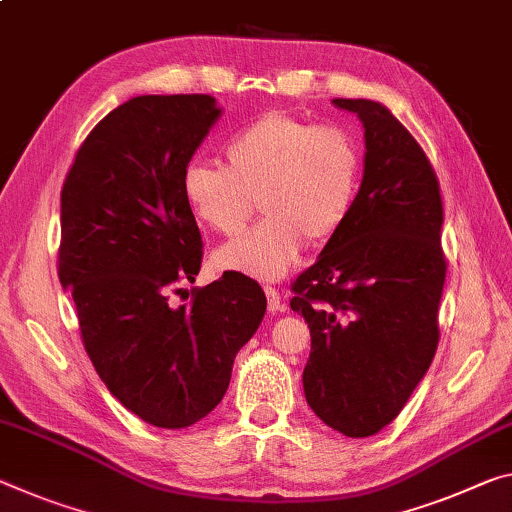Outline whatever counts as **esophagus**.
Instances as JSON below:
<instances>
[{"label":"esophagus","mask_w":512,"mask_h":512,"mask_svg":"<svg viewBox=\"0 0 512 512\" xmlns=\"http://www.w3.org/2000/svg\"><path fill=\"white\" fill-rule=\"evenodd\" d=\"M264 294H266V298H269V312L278 314V312H285V310H287V305L282 303V296H280L278 289L266 285V287H264Z\"/></svg>","instance_id":"esophagus-1"}]
</instances>
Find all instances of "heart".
<instances>
[{"instance_id":"obj_1","label":"heart","mask_w":512,"mask_h":512,"mask_svg":"<svg viewBox=\"0 0 512 512\" xmlns=\"http://www.w3.org/2000/svg\"><path fill=\"white\" fill-rule=\"evenodd\" d=\"M227 166L191 161L182 196L191 214L221 234H237L262 207L264 221L214 253V266L255 280L294 269L307 241H330L351 216L362 182L355 136L287 111H269L225 145Z\"/></svg>"}]
</instances>
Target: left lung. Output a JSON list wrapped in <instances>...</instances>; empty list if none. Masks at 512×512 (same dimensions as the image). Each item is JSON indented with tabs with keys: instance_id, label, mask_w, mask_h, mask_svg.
<instances>
[{
	"instance_id": "obj_1",
	"label": "left lung",
	"mask_w": 512,
	"mask_h": 512,
	"mask_svg": "<svg viewBox=\"0 0 512 512\" xmlns=\"http://www.w3.org/2000/svg\"><path fill=\"white\" fill-rule=\"evenodd\" d=\"M364 125V177L346 225L291 282L312 351L305 399L323 424L369 437L394 421L431 367L446 257L440 182L383 104L337 97Z\"/></svg>"
}]
</instances>
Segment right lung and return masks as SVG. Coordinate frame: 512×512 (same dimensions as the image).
<instances>
[{
	"label": "right lung",
	"instance_id": "add662e5",
	"mask_svg": "<svg viewBox=\"0 0 512 512\" xmlns=\"http://www.w3.org/2000/svg\"><path fill=\"white\" fill-rule=\"evenodd\" d=\"M218 116L209 95L132 97L91 129L61 189L59 280L81 342L109 392L157 428L221 403L266 312L262 287L239 273L168 305L202 264L182 173Z\"/></svg>",
	"mask_w": 512,
	"mask_h": 512
}]
</instances>
